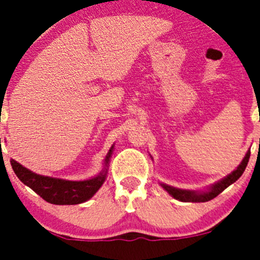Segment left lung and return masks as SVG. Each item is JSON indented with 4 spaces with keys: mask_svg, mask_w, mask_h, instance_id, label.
<instances>
[{
    "mask_svg": "<svg viewBox=\"0 0 260 260\" xmlns=\"http://www.w3.org/2000/svg\"><path fill=\"white\" fill-rule=\"evenodd\" d=\"M249 157H250V149L246 152L243 161L240 162L239 166H238L232 174H229L228 176H225L224 179L217 181V182L212 183L211 186H209L205 190H183V188L174 187V186H170L164 182H159V185H161L162 188L166 190L172 198L176 199V200L179 201H182V203H206V201H210L214 198H216L220 192H222L225 188L229 187L232 183H234L235 181L242 176L243 172L245 171L246 165H248Z\"/></svg>",
    "mask_w": 260,
    "mask_h": 260,
    "instance_id": "left-lung-1",
    "label": "left lung"
}]
</instances>
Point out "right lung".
I'll use <instances>...</instances> for the list:
<instances>
[{
    "instance_id": "obj_1",
    "label": "right lung",
    "mask_w": 260,
    "mask_h": 260,
    "mask_svg": "<svg viewBox=\"0 0 260 260\" xmlns=\"http://www.w3.org/2000/svg\"><path fill=\"white\" fill-rule=\"evenodd\" d=\"M113 148L114 145L111 147L104 158L103 170L96 176L80 181L44 176V175L30 171L15 159L11 158L10 162H11L12 170L21 182L35 191L45 201L55 204V205H77V204L85 203L89 199L93 198L96 191L102 187L107 179V174H108V166L112 153H113Z\"/></svg>"
}]
</instances>
